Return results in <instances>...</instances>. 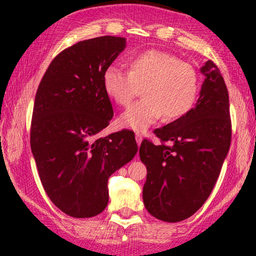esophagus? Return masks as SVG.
I'll use <instances>...</instances> for the list:
<instances>
[{"label":"esophagus","mask_w":256,"mask_h":256,"mask_svg":"<svg viewBox=\"0 0 256 256\" xmlns=\"http://www.w3.org/2000/svg\"><path fill=\"white\" fill-rule=\"evenodd\" d=\"M136 142L138 146H140V143H142V134H140V132H136Z\"/></svg>","instance_id":"1"}]
</instances>
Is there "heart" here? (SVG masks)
I'll use <instances>...</instances> for the list:
<instances>
[{
    "mask_svg": "<svg viewBox=\"0 0 256 256\" xmlns=\"http://www.w3.org/2000/svg\"><path fill=\"white\" fill-rule=\"evenodd\" d=\"M102 83L106 94L119 106H128L142 88L144 98L131 104L118 120L120 126L138 131L162 116L166 120L182 118L195 104L198 92V76L192 64L158 49L134 55L130 71L110 64Z\"/></svg>",
    "mask_w": 256,
    "mask_h": 256,
    "instance_id": "1",
    "label": "heart"
}]
</instances>
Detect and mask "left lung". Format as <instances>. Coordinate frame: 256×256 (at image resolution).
Returning <instances> with one entry per match:
<instances>
[{
    "label": "left lung",
    "mask_w": 256,
    "mask_h": 256,
    "mask_svg": "<svg viewBox=\"0 0 256 256\" xmlns=\"http://www.w3.org/2000/svg\"><path fill=\"white\" fill-rule=\"evenodd\" d=\"M201 72L206 79L195 107L155 128L160 146L146 138L140 146L148 172L143 202L162 222H182L198 212L212 192L230 149V104L224 78L210 60Z\"/></svg>",
    "instance_id": "obj_1"
}]
</instances>
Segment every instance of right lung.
I'll return each mask as SVG.
<instances>
[{"label":"right lung","mask_w":256,"mask_h":256,"mask_svg":"<svg viewBox=\"0 0 256 256\" xmlns=\"http://www.w3.org/2000/svg\"><path fill=\"white\" fill-rule=\"evenodd\" d=\"M125 44L116 36L76 43L55 56L38 85L31 150L46 195L73 218L107 207L108 178L138 150L131 130L98 137L113 118L102 76Z\"/></svg>","instance_id":"obj_1"}]
</instances>
